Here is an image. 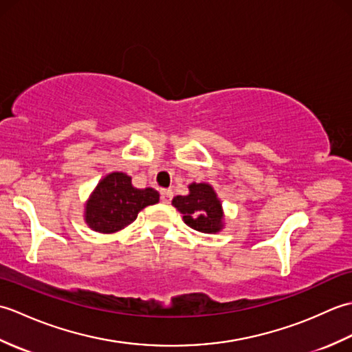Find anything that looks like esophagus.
Wrapping results in <instances>:
<instances>
[{"label": "esophagus", "instance_id": "obj_1", "mask_svg": "<svg viewBox=\"0 0 352 352\" xmlns=\"http://www.w3.org/2000/svg\"><path fill=\"white\" fill-rule=\"evenodd\" d=\"M172 195H174V193H172L170 189H162V190H160V199H162V203L169 204L170 199H172Z\"/></svg>", "mask_w": 352, "mask_h": 352}]
</instances>
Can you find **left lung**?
<instances>
[{
    "instance_id": "obj_1",
    "label": "left lung",
    "mask_w": 352,
    "mask_h": 352,
    "mask_svg": "<svg viewBox=\"0 0 352 352\" xmlns=\"http://www.w3.org/2000/svg\"><path fill=\"white\" fill-rule=\"evenodd\" d=\"M172 206L183 214V221L199 233L214 234L223 228L222 204L210 184H189L188 195L175 197Z\"/></svg>"
}]
</instances>
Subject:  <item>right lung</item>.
Segmentation results:
<instances>
[{
    "mask_svg": "<svg viewBox=\"0 0 352 352\" xmlns=\"http://www.w3.org/2000/svg\"><path fill=\"white\" fill-rule=\"evenodd\" d=\"M159 192L153 188L136 189L131 177L111 172L96 186L85 208V221L94 231L110 234L125 228L146 206L159 203Z\"/></svg>",
    "mask_w": 352,
    "mask_h": 352,
    "instance_id": "add662e5",
    "label": "right lung"
}]
</instances>
